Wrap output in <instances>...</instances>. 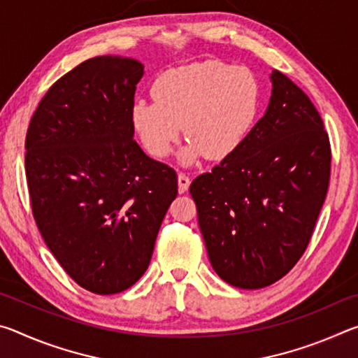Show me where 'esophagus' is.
I'll use <instances>...</instances> for the list:
<instances>
[{"instance_id":"obj_1","label":"esophagus","mask_w":358,"mask_h":358,"mask_svg":"<svg viewBox=\"0 0 358 358\" xmlns=\"http://www.w3.org/2000/svg\"><path fill=\"white\" fill-rule=\"evenodd\" d=\"M189 185H191V180H189V177H187L186 173H178V191L180 192H186L187 191V187H189Z\"/></svg>"}]
</instances>
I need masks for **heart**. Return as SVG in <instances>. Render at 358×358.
Returning <instances> with one entry per match:
<instances>
[{
	"instance_id": "1",
	"label": "heart",
	"mask_w": 358,
	"mask_h": 358,
	"mask_svg": "<svg viewBox=\"0 0 358 358\" xmlns=\"http://www.w3.org/2000/svg\"><path fill=\"white\" fill-rule=\"evenodd\" d=\"M155 101H136L132 128L155 157L172 153L181 136L189 142L180 161L191 166L202 156L224 159L237 151L259 117L262 90L243 66L194 63L167 71L153 85Z\"/></svg>"
}]
</instances>
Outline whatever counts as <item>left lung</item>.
I'll return each mask as SVG.
<instances>
[{
    "mask_svg": "<svg viewBox=\"0 0 358 358\" xmlns=\"http://www.w3.org/2000/svg\"><path fill=\"white\" fill-rule=\"evenodd\" d=\"M270 82L266 110L241 147L189 187L210 264L240 289H262L289 273L310 243L329 189L322 118L280 71Z\"/></svg>",
    "mask_w": 358,
    "mask_h": 358,
    "instance_id": "8db88e82",
    "label": "left lung"
}]
</instances>
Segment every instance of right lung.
Listing matches in <instances>:
<instances>
[{
	"label": "right lung",
	"instance_id": "add662e5",
	"mask_svg": "<svg viewBox=\"0 0 358 358\" xmlns=\"http://www.w3.org/2000/svg\"><path fill=\"white\" fill-rule=\"evenodd\" d=\"M143 64L104 55L63 76L27 132V181L48 250L78 286L123 292L147 271L177 197V173L134 142L131 110Z\"/></svg>",
	"mask_w": 358,
	"mask_h": 358
}]
</instances>
